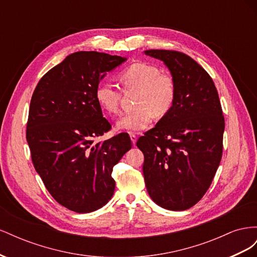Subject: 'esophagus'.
I'll return each instance as SVG.
<instances>
[{"instance_id": "34e87169", "label": "esophagus", "mask_w": 257, "mask_h": 257, "mask_svg": "<svg viewBox=\"0 0 257 257\" xmlns=\"http://www.w3.org/2000/svg\"><path fill=\"white\" fill-rule=\"evenodd\" d=\"M130 137H131V141H132V144H133V145H135V144H136V142H137V136H136L135 134H133V133H132V134L130 135Z\"/></svg>"}]
</instances>
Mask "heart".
Returning <instances> with one entry per match:
<instances>
[{
  "label": "heart",
  "instance_id": "b5f03b06",
  "mask_svg": "<svg viewBox=\"0 0 257 257\" xmlns=\"http://www.w3.org/2000/svg\"><path fill=\"white\" fill-rule=\"evenodd\" d=\"M120 80L127 89L137 90L136 109L118 120L115 127L130 133L141 132L150 125L154 116L162 118L172 109L176 99V82L173 76L147 62L131 64L120 74ZM95 98L103 110L109 114L119 113L120 92L110 83H100Z\"/></svg>",
  "mask_w": 257,
  "mask_h": 257
}]
</instances>
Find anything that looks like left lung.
<instances>
[{
	"mask_svg": "<svg viewBox=\"0 0 257 257\" xmlns=\"http://www.w3.org/2000/svg\"><path fill=\"white\" fill-rule=\"evenodd\" d=\"M164 62L176 82L170 111L137 142L144 153L147 191L155 204L174 211L205 195L220 165L224 116L213 80L196 61L174 50H146Z\"/></svg>",
	"mask_w": 257,
	"mask_h": 257,
	"instance_id": "obj_1",
	"label": "left lung"
}]
</instances>
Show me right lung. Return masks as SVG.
Masks as SVG:
<instances>
[{
    "label": "right lung",
    "mask_w": 257,
    "mask_h": 257,
    "mask_svg": "<svg viewBox=\"0 0 257 257\" xmlns=\"http://www.w3.org/2000/svg\"><path fill=\"white\" fill-rule=\"evenodd\" d=\"M125 61L96 51L72 53L42 77L31 98L27 141L35 170L51 196L72 211L92 212L109 201L112 168L132 148L125 133L94 143L111 128L96 88Z\"/></svg>",
    "instance_id": "1"
}]
</instances>
